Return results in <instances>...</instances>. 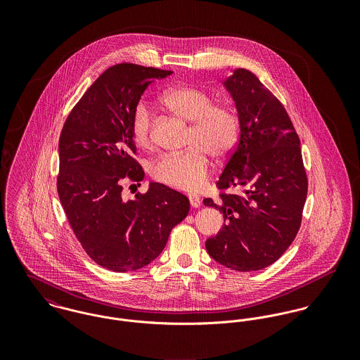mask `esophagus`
<instances>
[{
    "mask_svg": "<svg viewBox=\"0 0 360 360\" xmlns=\"http://www.w3.org/2000/svg\"><path fill=\"white\" fill-rule=\"evenodd\" d=\"M188 198H190V204H191L193 207H200L201 206V198L198 195L191 194Z\"/></svg>",
    "mask_w": 360,
    "mask_h": 360,
    "instance_id": "esophagus-1",
    "label": "esophagus"
}]
</instances>
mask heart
I'll use <instances>...</instances> for the list:
<instances>
[{
  "label": "heart",
  "mask_w": 360,
  "mask_h": 360,
  "mask_svg": "<svg viewBox=\"0 0 360 360\" xmlns=\"http://www.w3.org/2000/svg\"><path fill=\"white\" fill-rule=\"evenodd\" d=\"M162 103L180 119L193 123L188 134V144L193 146L183 153L160 156L153 166V176L156 181L179 190H197L207 176L206 154L220 159L236 147L240 134L238 116L229 106L213 105L205 91L188 86L167 90ZM131 136L139 147H150L151 112L144 101L134 108Z\"/></svg>",
  "instance_id": "1"
}]
</instances>
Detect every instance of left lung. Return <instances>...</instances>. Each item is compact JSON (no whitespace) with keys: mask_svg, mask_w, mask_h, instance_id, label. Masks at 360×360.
Wrapping results in <instances>:
<instances>
[{"mask_svg":"<svg viewBox=\"0 0 360 360\" xmlns=\"http://www.w3.org/2000/svg\"><path fill=\"white\" fill-rule=\"evenodd\" d=\"M236 105L240 140L217 187L237 188L216 202L224 224L206 240L207 254L238 271L264 269L294 241L308 194L300 137L281 103L247 69L223 82Z\"/></svg>","mask_w":360,"mask_h":360,"instance_id":"1","label":"left lung"}]
</instances>
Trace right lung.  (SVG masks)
I'll use <instances>...</instances> for the list:
<instances>
[{
  "label": "right lung",
  "instance_id": "add662e5",
  "mask_svg": "<svg viewBox=\"0 0 360 360\" xmlns=\"http://www.w3.org/2000/svg\"><path fill=\"white\" fill-rule=\"evenodd\" d=\"M170 70L120 63L106 69L69 113L58 144V195L79 243L96 263L124 273L150 264L172 229L190 210L188 198L160 183L126 201L122 180L143 181L131 158V116L147 87Z\"/></svg>",
  "mask_w": 360,
  "mask_h": 360
}]
</instances>
